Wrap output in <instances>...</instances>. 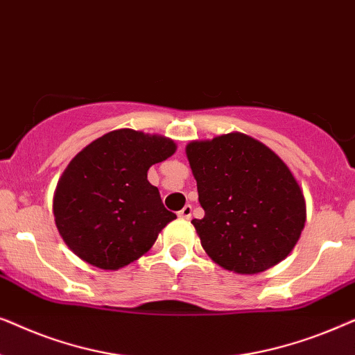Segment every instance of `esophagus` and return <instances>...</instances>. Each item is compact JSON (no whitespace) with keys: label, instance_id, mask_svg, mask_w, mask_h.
<instances>
[{"label":"esophagus","instance_id":"esophagus-1","mask_svg":"<svg viewBox=\"0 0 355 355\" xmlns=\"http://www.w3.org/2000/svg\"><path fill=\"white\" fill-rule=\"evenodd\" d=\"M178 215L179 218H182V220H189V218L192 216V205H186L181 211L178 213Z\"/></svg>","mask_w":355,"mask_h":355}]
</instances>
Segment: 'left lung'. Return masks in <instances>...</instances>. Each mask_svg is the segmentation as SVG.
<instances>
[{"label": "left lung", "mask_w": 355, "mask_h": 355, "mask_svg": "<svg viewBox=\"0 0 355 355\" xmlns=\"http://www.w3.org/2000/svg\"><path fill=\"white\" fill-rule=\"evenodd\" d=\"M186 155L205 210L192 225L207 255L237 275L283 261L307 220L302 187L288 164L242 132L192 140Z\"/></svg>", "instance_id": "obj_1"}]
</instances>
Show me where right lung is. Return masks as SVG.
Masks as SVG:
<instances>
[{"label":"right lung","instance_id":"obj_1","mask_svg":"<svg viewBox=\"0 0 355 355\" xmlns=\"http://www.w3.org/2000/svg\"><path fill=\"white\" fill-rule=\"evenodd\" d=\"M174 140L116 129L82 148L58 181L53 215L66 245L101 270H119L152 249L176 215L163 207L148 168L176 152Z\"/></svg>","mask_w":355,"mask_h":355}]
</instances>
